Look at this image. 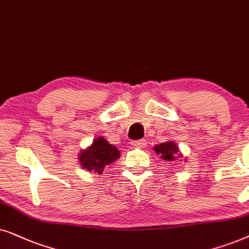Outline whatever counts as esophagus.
<instances>
[{"instance_id": "34e87169", "label": "esophagus", "mask_w": 249, "mask_h": 249, "mask_svg": "<svg viewBox=\"0 0 249 249\" xmlns=\"http://www.w3.org/2000/svg\"><path fill=\"white\" fill-rule=\"evenodd\" d=\"M132 144L135 145V147H144L145 140H143V139H141V140H135L132 142Z\"/></svg>"}]
</instances>
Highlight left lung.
I'll return each instance as SVG.
<instances>
[{"instance_id":"left-lung-1","label":"left lung","mask_w":249,"mask_h":249,"mask_svg":"<svg viewBox=\"0 0 249 249\" xmlns=\"http://www.w3.org/2000/svg\"><path fill=\"white\" fill-rule=\"evenodd\" d=\"M156 154L160 155V157L166 161H173L175 160V155L178 151V149L175 144V142H163V143L156 145L154 148Z\"/></svg>"}]
</instances>
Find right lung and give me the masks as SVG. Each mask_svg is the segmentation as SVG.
<instances>
[{
  "instance_id": "add662e5",
  "label": "right lung",
  "mask_w": 249,
  "mask_h": 249,
  "mask_svg": "<svg viewBox=\"0 0 249 249\" xmlns=\"http://www.w3.org/2000/svg\"><path fill=\"white\" fill-rule=\"evenodd\" d=\"M119 157V150L102 137L95 139L90 147L79 155V161L84 170L101 174L107 165L114 163Z\"/></svg>"
}]
</instances>
